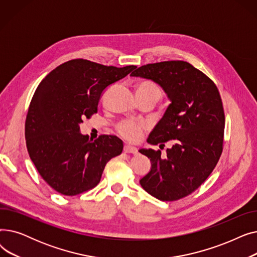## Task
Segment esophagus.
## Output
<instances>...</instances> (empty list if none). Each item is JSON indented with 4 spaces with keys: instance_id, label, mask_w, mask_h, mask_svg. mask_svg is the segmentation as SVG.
Instances as JSON below:
<instances>
[{
    "instance_id": "34e87169",
    "label": "esophagus",
    "mask_w": 257,
    "mask_h": 257,
    "mask_svg": "<svg viewBox=\"0 0 257 257\" xmlns=\"http://www.w3.org/2000/svg\"><path fill=\"white\" fill-rule=\"evenodd\" d=\"M124 152L127 153V154H137V153H138V149H137V148L132 147V146L126 145V146L124 147Z\"/></svg>"
}]
</instances>
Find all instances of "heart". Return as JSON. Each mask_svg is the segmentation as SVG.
Masks as SVG:
<instances>
[{
	"instance_id": "b5f03b06",
	"label": "heart",
	"mask_w": 257,
	"mask_h": 257,
	"mask_svg": "<svg viewBox=\"0 0 257 257\" xmlns=\"http://www.w3.org/2000/svg\"><path fill=\"white\" fill-rule=\"evenodd\" d=\"M138 94L140 98H154L157 101L161 98L160 87L151 80H146L141 82L138 86ZM147 129V124L141 120L124 119L120 120L116 125V130L120 137L131 143H137L141 141L143 134Z\"/></svg>"
}]
</instances>
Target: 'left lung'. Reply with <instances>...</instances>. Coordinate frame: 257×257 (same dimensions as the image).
<instances>
[{"instance_id": "8db88e82", "label": "left lung", "mask_w": 257, "mask_h": 257, "mask_svg": "<svg viewBox=\"0 0 257 257\" xmlns=\"http://www.w3.org/2000/svg\"><path fill=\"white\" fill-rule=\"evenodd\" d=\"M131 76L151 79L172 103L148 138V143L173 147L141 149L151 171L141 179L144 190L161 201H176L195 192L217 166L223 151L225 114L213 81L191 63L171 60L142 65Z\"/></svg>"}]
</instances>
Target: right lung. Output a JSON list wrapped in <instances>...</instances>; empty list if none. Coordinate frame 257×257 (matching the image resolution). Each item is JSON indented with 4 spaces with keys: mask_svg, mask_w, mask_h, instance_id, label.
Returning a JSON list of instances; mask_svg holds the SVG:
<instances>
[{
    "mask_svg": "<svg viewBox=\"0 0 257 257\" xmlns=\"http://www.w3.org/2000/svg\"><path fill=\"white\" fill-rule=\"evenodd\" d=\"M134 69L73 59L38 84L26 117V145L39 175L57 193L76 196L91 190L108 161L123 151L118 138L103 134L91 141L79 125L98 112L103 91Z\"/></svg>",
    "mask_w": 257,
    "mask_h": 257,
    "instance_id": "obj_1",
    "label": "right lung"
}]
</instances>
